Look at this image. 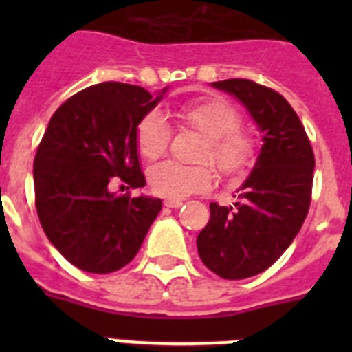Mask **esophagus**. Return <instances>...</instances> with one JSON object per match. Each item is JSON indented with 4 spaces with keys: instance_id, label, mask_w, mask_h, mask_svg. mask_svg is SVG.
Listing matches in <instances>:
<instances>
[{
    "instance_id": "1",
    "label": "esophagus",
    "mask_w": 352,
    "mask_h": 352,
    "mask_svg": "<svg viewBox=\"0 0 352 352\" xmlns=\"http://www.w3.org/2000/svg\"><path fill=\"white\" fill-rule=\"evenodd\" d=\"M164 204H166L167 208H179L183 204V201H179V199H166Z\"/></svg>"
}]
</instances>
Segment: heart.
<instances>
[{"label":"heart","mask_w":352,"mask_h":352,"mask_svg":"<svg viewBox=\"0 0 352 352\" xmlns=\"http://www.w3.org/2000/svg\"><path fill=\"white\" fill-rule=\"evenodd\" d=\"M185 125L197 130L206 146L201 160H210L226 176L241 174L256 158V139L241 130V116L229 102L220 98H201L183 104L178 111ZM170 129L160 111H151L139 121L135 144L139 153L148 160L164 155L169 142ZM213 170L206 164L182 166L166 160L148 170V183L157 195L167 199H183L190 194L208 190L213 185Z\"/></svg>","instance_id":"heart-1"}]
</instances>
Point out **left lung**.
I'll return each mask as SVG.
<instances>
[{"mask_svg":"<svg viewBox=\"0 0 352 352\" xmlns=\"http://www.w3.org/2000/svg\"><path fill=\"white\" fill-rule=\"evenodd\" d=\"M211 86L245 105L263 133L256 164L236 190L239 203H211L210 222L197 236L204 266L227 280H241L268 270L300 232L316 160L300 118L280 93L248 79Z\"/></svg>","mask_w":352,"mask_h":352,"instance_id":"left-lung-1","label":"left lung"}]
</instances>
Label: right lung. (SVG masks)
I'll list each match as a JSON object with an SVG mask.
<instances>
[{
    "mask_svg": "<svg viewBox=\"0 0 352 352\" xmlns=\"http://www.w3.org/2000/svg\"><path fill=\"white\" fill-rule=\"evenodd\" d=\"M166 91L153 96L133 84H95L49 121L33 162L36 213L56 250L82 272L126 266L160 213V199L118 195L111 186L146 185L135 130Z\"/></svg>",
    "mask_w": 352,
    "mask_h": 352,
    "instance_id": "obj_1",
    "label": "right lung"
}]
</instances>
